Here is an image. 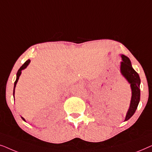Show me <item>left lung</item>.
I'll use <instances>...</instances> for the list:
<instances>
[{"mask_svg": "<svg viewBox=\"0 0 152 152\" xmlns=\"http://www.w3.org/2000/svg\"><path fill=\"white\" fill-rule=\"evenodd\" d=\"M121 57L122 61L120 64V72L130 84L132 92L130 107L126 113L125 120H124L126 121L134 115L140 102V79L139 75L133 68L130 59L124 55H121Z\"/></svg>", "mask_w": 152, "mask_h": 152, "instance_id": "left-lung-1", "label": "left lung"}]
</instances>
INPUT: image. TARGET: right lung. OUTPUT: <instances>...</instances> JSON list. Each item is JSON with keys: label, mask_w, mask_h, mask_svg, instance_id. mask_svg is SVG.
Here are the masks:
<instances>
[{"label": "right lung", "mask_w": 152, "mask_h": 152, "mask_svg": "<svg viewBox=\"0 0 152 152\" xmlns=\"http://www.w3.org/2000/svg\"><path fill=\"white\" fill-rule=\"evenodd\" d=\"M30 59L27 60V61H26V62H25V63H24L23 64L21 67H20V68H19V69H18V72H17V73H16V81H15V82H14V86L13 95H14V91H15V87H16V84H17V82H18V79H19V77H20V74H21V70H23V69H25V68H26L27 67V66H28L29 65V64H30ZM21 118H22L23 120H24V121H26V120H25L23 118L21 117Z\"/></svg>", "instance_id": "add662e5"}]
</instances>
